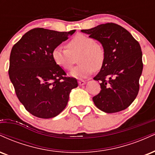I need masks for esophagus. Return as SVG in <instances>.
I'll return each instance as SVG.
<instances>
[{
	"label": "esophagus",
	"mask_w": 155,
	"mask_h": 155,
	"mask_svg": "<svg viewBox=\"0 0 155 155\" xmlns=\"http://www.w3.org/2000/svg\"><path fill=\"white\" fill-rule=\"evenodd\" d=\"M85 81H84V80H79V85H84V84H85Z\"/></svg>",
	"instance_id": "1"
}]
</instances>
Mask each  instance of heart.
<instances>
[{
    "label": "heart",
    "instance_id": "1",
    "mask_svg": "<svg viewBox=\"0 0 155 155\" xmlns=\"http://www.w3.org/2000/svg\"><path fill=\"white\" fill-rule=\"evenodd\" d=\"M67 48L55 47L52 58L55 63L66 71H70L78 58L79 65L74 68L71 75L78 79L91 75L94 70L102 68L105 61V49L100 42L92 37L81 34L76 35L68 42Z\"/></svg>",
    "mask_w": 155,
    "mask_h": 155
}]
</instances>
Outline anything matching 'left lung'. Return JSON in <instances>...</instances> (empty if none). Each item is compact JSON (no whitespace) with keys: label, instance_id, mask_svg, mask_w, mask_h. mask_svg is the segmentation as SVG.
Here are the masks:
<instances>
[{"label":"left lung","instance_id":"8db88e82","mask_svg":"<svg viewBox=\"0 0 155 155\" xmlns=\"http://www.w3.org/2000/svg\"><path fill=\"white\" fill-rule=\"evenodd\" d=\"M102 44L105 61L94 77L101 81V92L92 97L94 104L106 113L124 110L136 99L143 70L140 44L128 31L114 23H106L81 30Z\"/></svg>","mask_w":155,"mask_h":155}]
</instances>
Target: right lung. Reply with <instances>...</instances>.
<instances>
[{
    "mask_svg": "<svg viewBox=\"0 0 155 155\" xmlns=\"http://www.w3.org/2000/svg\"><path fill=\"white\" fill-rule=\"evenodd\" d=\"M75 31L34 28L12 47L8 75L19 101L33 116H58L66 107L72 89L78 87L76 79L66 77L51 54Z\"/></svg>",
    "mask_w": 155,
    "mask_h": 155,
    "instance_id": "1",
    "label": "right lung"
}]
</instances>
